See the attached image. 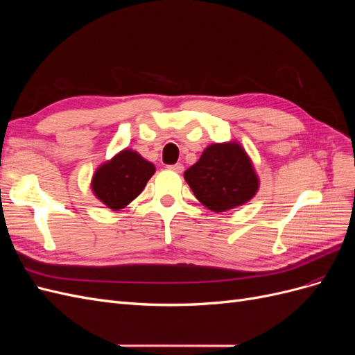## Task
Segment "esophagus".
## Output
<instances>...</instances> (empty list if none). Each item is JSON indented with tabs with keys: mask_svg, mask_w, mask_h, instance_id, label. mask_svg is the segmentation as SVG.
Masks as SVG:
<instances>
[{
	"mask_svg": "<svg viewBox=\"0 0 355 355\" xmlns=\"http://www.w3.org/2000/svg\"><path fill=\"white\" fill-rule=\"evenodd\" d=\"M168 168H170V170H173V171H176V173H182V171H184V166H182L180 163L173 164V166H168Z\"/></svg>",
	"mask_w": 355,
	"mask_h": 355,
	"instance_id": "1",
	"label": "esophagus"
}]
</instances>
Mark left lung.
Instances as JSON below:
<instances>
[{
	"label": "left lung",
	"instance_id": "left-lung-1",
	"mask_svg": "<svg viewBox=\"0 0 355 355\" xmlns=\"http://www.w3.org/2000/svg\"><path fill=\"white\" fill-rule=\"evenodd\" d=\"M184 178L197 200L216 213L245 204L259 188L252 161L237 142L207 146Z\"/></svg>",
	"mask_w": 355,
	"mask_h": 355
}]
</instances>
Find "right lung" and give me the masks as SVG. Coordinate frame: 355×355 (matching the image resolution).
<instances>
[{
	"mask_svg": "<svg viewBox=\"0 0 355 355\" xmlns=\"http://www.w3.org/2000/svg\"><path fill=\"white\" fill-rule=\"evenodd\" d=\"M155 173V167L132 149H124L102 164L92 179L93 194L112 210L132 202Z\"/></svg>",
	"mask_w": 355,
	"mask_h": 355,
	"instance_id": "add662e5",
	"label": "right lung"
}]
</instances>
